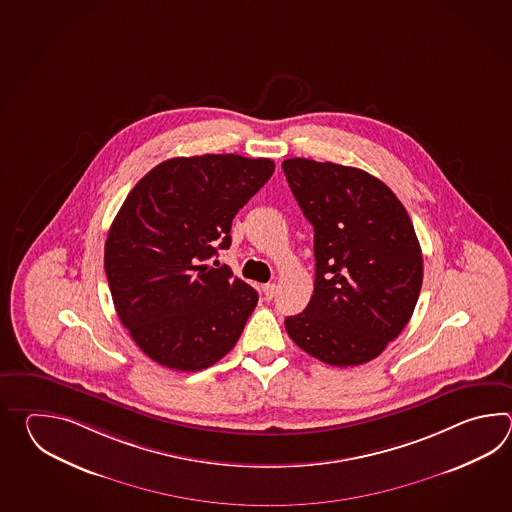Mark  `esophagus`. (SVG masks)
<instances>
[{
	"instance_id": "obj_1",
	"label": "esophagus",
	"mask_w": 512,
	"mask_h": 512,
	"mask_svg": "<svg viewBox=\"0 0 512 512\" xmlns=\"http://www.w3.org/2000/svg\"><path fill=\"white\" fill-rule=\"evenodd\" d=\"M261 291H263L265 300H272L274 294H276V285H274V283H265V285L261 287Z\"/></svg>"
}]
</instances>
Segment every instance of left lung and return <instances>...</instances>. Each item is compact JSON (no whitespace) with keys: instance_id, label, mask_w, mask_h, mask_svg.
I'll use <instances>...</instances> for the list:
<instances>
[{"instance_id":"8db88e82","label":"left lung","mask_w":512,"mask_h":512,"mask_svg":"<svg viewBox=\"0 0 512 512\" xmlns=\"http://www.w3.org/2000/svg\"><path fill=\"white\" fill-rule=\"evenodd\" d=\"M283 174L315 230V291L285 329L298 348L331 366L379 357L412 318L423 254L403 203L351 166L285 159Z\"/></svg>"}]
</instances>
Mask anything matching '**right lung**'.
Masks as SVG:
<instances>
[{
	"mask_svg": "<svg viewBox=\"0 0 512 512\" xmlns=\"http://www.w3.org/2000/svg\"><path fill=\"white\" fill-rule=\"evenodd\" d=\"M272 172L271 159L236 153L174 157L122 203L104 271L122 326L157 364L205 370L236 346L258 293L207 260L229 249L232 219Z\"/></svg>",
	"mask_w": 512,
	"mask_h": 512,
	"instance_id": "obj_1",
	"label": "right lung"
}]
</instances>
